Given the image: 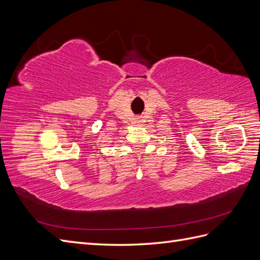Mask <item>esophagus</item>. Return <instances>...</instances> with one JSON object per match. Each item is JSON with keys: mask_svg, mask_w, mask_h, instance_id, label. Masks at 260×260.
<instances>
[{"mask_svg": "<svg viewBox=\"0 0 260 260\" xmlns=\"http://www.w3.org/2000/svg\"><path fill=\"white\" fill-rule=\"evenodd\" d=\"M135 122H137V123H140V122H141V118H140V117L136 118V121H135Z\"/></svg>", "mask_w": 260, "mask_h": 260, "instance_id": "obj_1", "label": "esophagus"}]
</instances>
